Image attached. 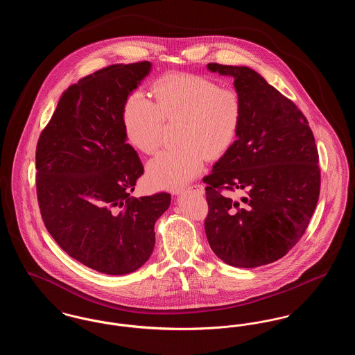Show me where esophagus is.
Here are the masks:
<instances>
[{
    "label": "esophagus",
    "mask_w": 355,
    "mask_h": 355,
    "mask_svg": "<svg viewBox=\"0 0 355 355\" xmlns=\"http://www.w3.org/2000/svg\"><path fill=\"white\" fill-rule=\"evenodd\" d=\"M184 191H187V193H196V194H198V196H202L203 193H205V187L202 185H200V184H197V185H191L189 186V187H186V190ZM180 193H182V190H178L177 191V194H180Z\"/></svg>",
    "instance_id": "1"
}]
</instances>
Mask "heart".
<instances>
[{
	"instance_id": "1",
	"label": "heart",
	"mask_w": 355,
	"mask_h": 355,
	"mask_svg": "<svg viewBox=\"0 0 355 355\" xmlns=\"http://www.w3.org/2000/svg\"><path fill=\"white\" fill-rule=\"evenodd\" d=\"M153 101L139 89L132 92L122 109L128 141L153 154L162 144L165 119H184L178 141L182 146L159 153L148 164L153 185L180 189L193 181L206 159H218L230 150L239 135L243 101L236 87L206 76L171 73L155 85Z\"/></svg>"
}]
</instances>
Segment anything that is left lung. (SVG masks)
Returning <instances> with one entry per match:
<instances>
[{
	"label": "left lung",
	"mask_w": 355,
	"mask_h": 355,
	"mask_svg": "<svg viewBox=\"0 0 355 355\" xmlns=\"http://www.w3.org/2000/svg\"><path fill=\"white\" fill-rule=\"evenodd\" d=\"M234 77L243 119L234 145L203 178L205 232L230 266L257 268L286 255L304 236L321 190L313 132L297 105L246 67L211 62ZM247 196L236 202L229 192Z\"/></svg>",
	"instance_id": "1"
}]
</instances>
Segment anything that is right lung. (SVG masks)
I'll return each instance as SVG.
<instances>
[{
	"label": "right lung",
	"mask_w": 355,
	"mask_h": 355,
	"mask_svg": "<svg viewBox=\"0 0 355 355\" xmlns=\"http://www.w3.org/2000/svg\"><path fill=\"white\" fill-rule=\"evenodd\" d=\"M152 64H116L62 93L35 149V189L45 227L71 258L121 275L150 257L154 223L169 193L132 197L144 166L126 144L122 109Z\"/></svg>",
	"instance_id": "right-lung-1"
}]
</instances>
